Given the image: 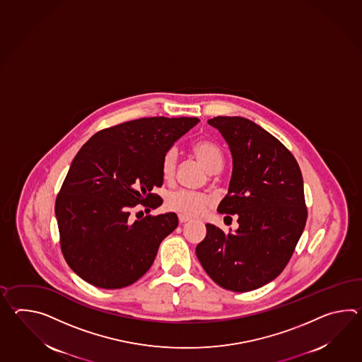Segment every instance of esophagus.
I'll return each instance as SVG.
<instances>
[{
  "label": "esophagus",
  "mask_w": 362,
  "mask_h": 362,
  "mask_svg": "<svg viewBox=\"0 0 362 362\" xmlns=\"http://www.w3.org/2000/svg\"><path fill=\"white\" fill-rule=\"evenodd\" d=\"M177 218H179V222H180V223H185V222L191 221V218L188 217V216H185V214H179Z\"/></svg>",
  "instance_id": "34e87169"
}]
</instances>
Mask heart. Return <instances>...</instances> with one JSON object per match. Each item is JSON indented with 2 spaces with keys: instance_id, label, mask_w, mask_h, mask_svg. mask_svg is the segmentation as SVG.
Returning a JSON list of instances; mask_svg holds the SVG:
<instances>
[{
  "instance_id": "b5f03b06",
  "label": "heart",
  "mask_w": 362,
  "mask_h": 362,
  "mask_svg": "<svg viewBox=\"0 0 362 362\" xmlns=\"http://www.w3.org/2000/svg\"><path fill=\"white\" fill-rule=\"evenodd\" d=\"M194 157L205 166L209 173H218L223 168L225 156L222 148L210 139H199L191 146ZM177 152L175 148L168 149L162 157V175L170 180L175 175L177 170ZM213 202L209 194L196 192L189 189H177L168 194L166 206L170 210L182 213L185 216H200Z\"/></svg>"
}]
</instances>
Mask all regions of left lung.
I'll use <instances>...</instances> for the list:
<instances>
[{
    "label": "left lung",
    "mask_w": 362,
    "mask_h": 362,
    "mask_svg": "<svg viewBox=\"0 0 362 362\" xmlns=\"http://www.w3.org/2000/svg\"><path fill=\"white\" fill-rule=\"evenodd\" d=\"M208 123L233 154V177L218 211L236 214L239 228L225 233L206 225L196 255L218 286L248 292L275 279L295 252L308 217L303 175L293 154L255 122L216 117Z\"/></svg>",
    "instance_id": "1"
}]
</instances>
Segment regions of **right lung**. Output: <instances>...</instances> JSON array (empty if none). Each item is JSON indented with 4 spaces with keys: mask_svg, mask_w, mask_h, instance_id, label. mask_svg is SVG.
Wrapping results in <instances>:
<instances>
[{
    "mask_svg": "<svg viewBox=\"0 0 362 362\" xmlns=\"http://www.w3.org/2000/svg\"><path fill=\"white\" fill-rule=\"evenodd\" d=\"M200 122L152 117L101 129L75 156L56 200L64 259L98 288L127 287L152 266L161 241L177 226L175 213L131 217L161 205L165 152Z\"/></svg>",
    "mask_w": 362,
    "mask_h": 362,
    "instance_id": "1",
    "label": "right lung"
}]
</instances>
